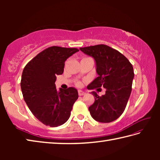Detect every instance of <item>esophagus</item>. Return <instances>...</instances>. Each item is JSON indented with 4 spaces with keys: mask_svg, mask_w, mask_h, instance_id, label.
Masks as SVG:
<instances>
[{
    "mask_svg": "<svg viewBox=\"0 0 160 160\" xmlns=\"http://www.w3.org/2000/svg\"><path fill=\"white\" fill-rule=\"evenodd\" d=\"M85 93L83 91H82V90H78V94H79L80 96H82V95H84V94H85Z\"/></svg>",
    "mask_w": 160,
    "mask_h": 160,
    "instance_id": "34e87169",
    "label": "esophagus"
}]
</instances>
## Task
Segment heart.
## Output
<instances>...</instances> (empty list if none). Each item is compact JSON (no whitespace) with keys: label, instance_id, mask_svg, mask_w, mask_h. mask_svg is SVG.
<instances>
[{"label":"heart","instance_id":"heart-1","mask_svg":"<svg viewBox=\"0 0 160 160\" xmlns=\"http://www.w3.org/2000/svg\"><path fill=\"white\" fill-rule=\"evenodd\" d=\"M79 84H80V83H79Z\"/></svg>","mask_w":160,"mask_h":160}]
</instances>
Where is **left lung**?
<instances>
[{
  "mask_svg": "<svg viewBox=\"0 0 160 160\" xmlns=\"http://www.w3.org/2000/svg\"><path fill=\"white\" fill-rule=\"evenodd\" d=\"M84 53L94 58L98 77L88 86L89 90L106 89L104 95L92 92L94 102L89 107L94 120L110 123L123 113L132 90L133 68L126 56L109 46L99 44L80 48ZM97 89V90H99Z\"/></svg>",
  "mask_w": 160,
  "mask_h": 160,
  "instance_id": "obj_1",
  "label": "left lung"
}]
</instances>
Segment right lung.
Wrapping results in <instances>:
<instances>
[{"label":"right lung","instance_id":"1","mask_svg":"<svg viewBox=\"0 0 160 160\" xmlns=\"http://www.w3.org/2000/svg\"><path fill=\"white\" fill-rule=\"evenodd\" d=\"M79 51L76 48L48 47L24 68L21 90L29 109L46 126L57 127L68 120L78 92L74 88L57 91L56 76L63 72L65 61Z\"/></svg>","mask_w":160,"mask_h":160}]
</instances>
